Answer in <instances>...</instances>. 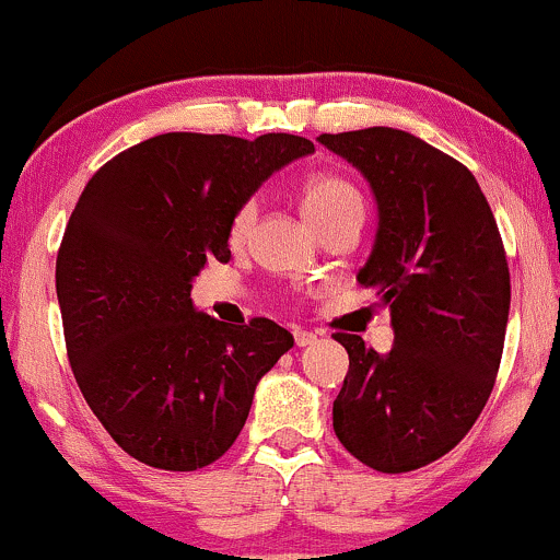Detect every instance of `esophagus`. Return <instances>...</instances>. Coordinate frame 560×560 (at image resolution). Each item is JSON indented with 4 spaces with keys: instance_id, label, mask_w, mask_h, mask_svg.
<instances>
[{
    "instance_id": "1",
    "label": "esophagus",
    "mask_w": 560,
    "mask_h": 560,
    "mask_svg": "<svg viewBox=\"0 0 560 560\" xmlns=\"http://www.w3.org/2000/svg\"><path fill=\"white\" fill-rule=\"evenodd\" d=\"M293 341H296V347H310L315 345L317 336L312 334V330H304V328H293Z\"/></svg>"
}]
</instances>
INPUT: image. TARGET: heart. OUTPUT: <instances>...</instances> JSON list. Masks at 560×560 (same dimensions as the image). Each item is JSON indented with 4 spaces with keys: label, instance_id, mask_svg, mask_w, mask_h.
I'll return each instance as SVG.
<instances>
[{
    "label": "heart",
    "instance_id": "1",
    "mask_svg": "<svg viewBox=\"0 0 560 560\" xmlns=\"http://www.w3.org/2000/svg\"><path fill=\"white\" fill-rule=\"evenodd\" d=\"M299 206H302L304 219L310 221L315 230H320L328 221L339 219L347 213L363 215V197L354 189V184L347 178L334 176V173H317V176L306 178L299 195ZM256 221V206L245 202L232 213L230 219V243L243 245L245 237L250 234V226Z\"/></svg>",
    "mask_w": 560,
    "mask_h": 560
}]
</instances>
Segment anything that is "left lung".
<instances>
[{
  "label": "left lung",
  "mask_w": 560,
  "mask_h": 560,
  "mask_svg": "<svg viewBox=\"0 0 560 560\" xmlns=\"http://www.w3.org/2000/svg\"><path fill=\"white\" fill-rule=\"evenodd\" d=\"M374 189L378 226L358 272L393 317L378 354L334 334L350 354L334 430L354 459L411 472L448 454L483 411L510 312V269L494 213L462 162L395 128L323 133Z\"/></svg>",
  "instance_id": "obj_1"
}]
</instances>
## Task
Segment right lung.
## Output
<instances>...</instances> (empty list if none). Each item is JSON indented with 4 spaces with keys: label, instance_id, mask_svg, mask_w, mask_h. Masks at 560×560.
<instances>
[{
    "label": "right lung",
    "instance_id": "add662e5",
    "mask_svg": "<svg viewBox=\"0 0 560 560\" xmlns=\"http://www.w3.org/2000/svg\"><path fill=\"white\" fill-rule=\"evenodd\" d=\"M302 136L162 133L106 162L66 224L56 261L71 371L117 446L189 472L224 456L258 378L293 347L267 317L226 326L191 304L210 258L230 261V219Z\"/></svg>",
    "mask_w": 560,
    "mask_h": 560
}]
</instances>
